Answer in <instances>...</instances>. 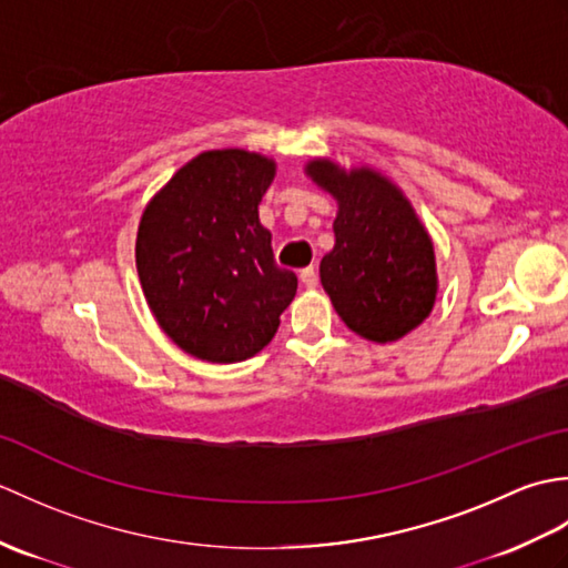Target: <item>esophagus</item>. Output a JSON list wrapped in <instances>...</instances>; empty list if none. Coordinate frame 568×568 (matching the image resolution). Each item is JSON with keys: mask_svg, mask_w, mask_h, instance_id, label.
<instances>
[{"mask_svg": "<svg viewBox=\"0 0 568 568\" xmlns=\"http://www.w3.org/2000/svg\"><path fill=\"white\" fill-rule=\"evenodd\" d=\"M300 281H303L307 291H312V287H317V271L312 268V265H310V268H303V271H300Z\"/></svg>", "mask_w": 568, "mask_h": 568, "instance_id": "obj_1", "label": "esophagus"}]
</instances>
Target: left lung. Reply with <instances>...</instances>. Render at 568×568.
I'll use <instances>...</instances> for the list:
<instances>
[{
  "label": "left lung",
  "mask_w": 568,
  "mask_h": 568,
  "mask_svg": "<svg viewBox=\"0 0 568 568\" xmlns=\"http://www.w3.org/2000/svg\"><path fill=\"white\" fill-rule=\"evenodd\" d=\"M305 173L339 204L334 248L320 263L336 315L368 342L403 339L437 300L434 244L403 190L373 168L315 159Z\"/></svg>",
  "instance_id": "8db88e82"
}]
</instances>
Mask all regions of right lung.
<instances>
[{
  "instance_id": "add662e5",
  "label": "right lung",
  "mask_w": 568,
  "mask_h": 568,
  "mask_svg": "<svg viewBox=\"0 0 568 568\" xmlns=\"http://www.w3.org/2000/svg\"><path fill=\"white\" fill-rule=\"evenodd\" d=\"M275 161L244 149L204 151L141 214L136 268L155 322L185 354L236 364L268 344L297 275L275 265L258 204Z\"/></svg>"
}]
</instances>
